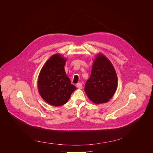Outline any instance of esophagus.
I'll list each match as a JSON object with an SVG mask.
<instances>
[{
  "mask_svg": "<svg viewBox=\"0 0 153 153\" xmlns=\"http://www.w3.org/2000/svg\"><path fill=\"white\" fill-rule=\"evenodd\" d=\"M76 86L77 87V88H78L79 89H82V87H83L82 84L81 83H78L76 85Z\"/></svg>",
  "mask_w": 153,
  "mask_h": 153,
  "instance_id": "esophagus-1",
  "label": "esophagus"
}]
</instances>
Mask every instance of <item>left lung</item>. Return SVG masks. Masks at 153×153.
<instances>
[{
	"label": "left lung",
	"mask_w": 153,
	"mask_h": 153,
	"mask_svg": "<svg viewBox=\"0 0 153 153\" xmlns=\"http://www.w3.org/2000/svg\"><path fill=\"white\" fill-rule=\"evenodd\" d=\"M117 83V74L111 62L105 55L97 54L93 61L91 76L85 86L87 96L94 103H106L116 93Z\"/></svg>",
	"instance_id": "1"
}]
</instances>
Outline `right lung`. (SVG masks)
I'll return each mask as SVG.
<instances>
[{
    "label": "right lung",
    "mask_w": 153,
    "mask_h": 153,
    "mask_svg": "<svg viewBox=\"0 0 153 153\" xmlns=\"http://www.w3.org/2000/svg\"><path fill=\"white\" fill-rule=\"evenodd\" d=\"M67 59L60 54L53 55L42 68L37 80L39 93L48 104L59 106L66 103L76 87L65 73Z\"/></svg>",
    "instance_id": "1"
}]
</instances>
